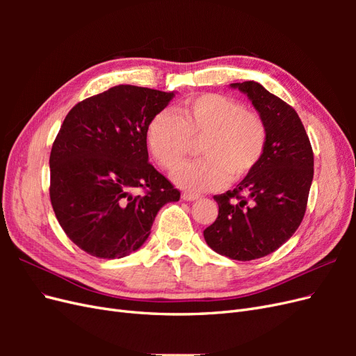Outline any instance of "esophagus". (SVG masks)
Returning <instances> with one entry per match:
<instances>
[{"mask_svg": "<svg viewBox=\"0 0 356 356\" xmlns=\"http://www.w3.org/2000/svg\"><path fill=\"white\" fill-rule=\"evenodd\" d=\"M181 197L187 202H193V200L199 199V195H195V193H182Z\"/></svg>", "mask_w": 356, "mask_h": 356, "instance_id": "34e87169", "label": "esophagus"}]
</instances>
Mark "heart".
Instances as JSON below:
<instances>
[{"mask_svg": "<svg viewBox=\"0 0 356 356\" xmlns=\"http://www.w3.org/2000/svg\"><path fill=\"white\" fill-rule=\"evenodd\" d=\"M267 126L257 111L230 96L203 93L182 101L177 115L159 111L148 122L145 139L157 163L177 169L199 141L202 159L179 168L174 179L188 191H207L227 178L239 181L260 165L267 147Z\"/></svg>", "mask_w": 356, "mask_h": 356, "instance_id": "obj_1", "label": "heart"}]
</instances>
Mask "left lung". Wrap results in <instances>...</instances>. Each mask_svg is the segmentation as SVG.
I'll use <instances>...</instances> for the list:
<instances>
[{"instance_id":"1","label":"left lung","mask_w":356,"mask_h":356,"mask_svg":"<svg viewBox=\"0 0 356 356\" xmlns=\"http://www.w3.org/2000/svg\"><path fill=\"white\" fill-rule=\"evenodd\" d=\"M267 126L266 153L234 190L213 196L218 217L203 236L215 252L250 261L276 251L303 221L314 179V152L293 106L255 81L233 83Z\"/></svg>"}]
</instances>
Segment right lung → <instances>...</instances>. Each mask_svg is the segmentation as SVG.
I'll use <instances>...</instances> for the list:
<instances>
[{"label":"right lung","mask_w":356,"mask_h":356,"mask_svg":"<svg viewBox=\"0 0 356 356\" xmlns=\"http://www.w3.org/2000/svg\"><path fill=\"white\" fill-rule=\"evenodd\" d=\"M174 96L120 84L67 114L50 153V202L84 252L110 260L136 251L159 209L179 200V190L148 163L145 139L148 122Z\"/></svg>","instance_id":"right-lung-1"}]
</instances>
